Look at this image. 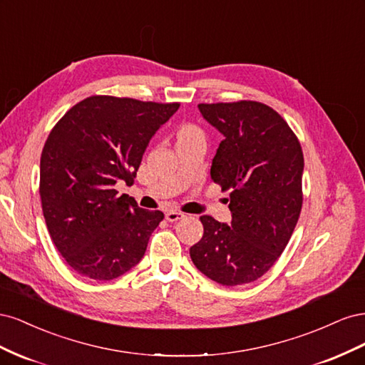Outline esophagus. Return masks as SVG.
<instances>
[{"instance_id":"34e87169","label":"esophagus","mask_w":365,"mask_h":365,"mask_svg":"<svg viewBox=\"0 0 365 365\" xmlns=\"http://www.w3.org/2000/svg\"><path fill=\"white\" fill-rule=\"evenodd\" d=\"M185 215L181 212H175V210H170V212L165 213V219L169 220V222H176V220H181L184 219Z\"/></svg>"}]
</instances>
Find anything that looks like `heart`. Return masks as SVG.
<instances>
[{
    "mask_svg": "<svg viewBox=\"0 0 365 365\" xmlns=\"http://www.w3.org/2000/svg\"><path fill=\"white\" fill-rule=\"evenodd\" d=\"M202 130L195 125H185L178 132V140H192V138H201Z\"/></svg>",
    "mask_w": 365,
    "mask_h": 365,
    "instance_id": "1",
    "label": "heart"
}]
</instances>
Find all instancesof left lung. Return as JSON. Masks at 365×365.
I'll return each instance as SVG.
<instances>
[{"label":"left lung","mask_w":365,"mask_h":365,"mask_svg":"<svg viewBox=\"0 0 365 365\" xmlns=\"http://www.w3.org/2000/svg\"><path fill=\"white\" fill-rule=\"evenodd\" d=\"M224 134L210 176L230 192L231 224L201 216L202 239L190 247L195 267L224 286L257 280L280 257L303 205V150L284 118L256 101L200 103Z\"/></svg>","instance_id":"8db88e82"}]
</instances>
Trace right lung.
<instances>
[{
	"mask_svg": "<svg viewBox=\"0 0 365 365\" xmlns=\"http://www.w3.org/2000/svg\"><path fill=\"white\" fill-rule=\"evenodd\" d=\"M178 108L91 96L51 129L41 155L42 213L54 247L77 274L113 280L145 256L164 215L118 196L115 184H134L149 140Z\"/></svg>",
	"mask_w": 365,
	"mask_h": 365,
	"instance_id": "right-lung-1",
	"label": "right lung"
}]
</instances>
